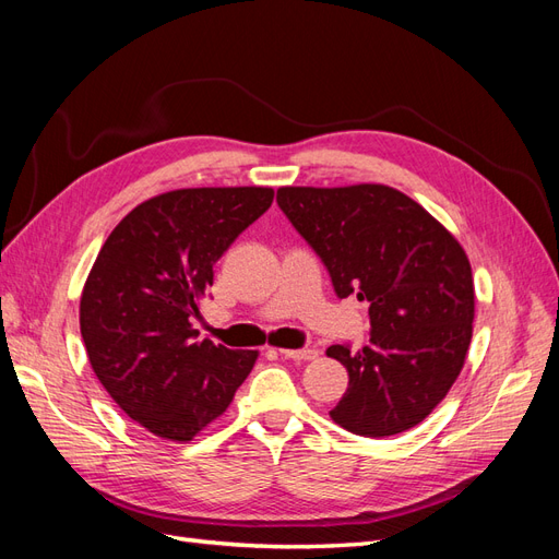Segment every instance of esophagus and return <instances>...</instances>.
Returning a JSON list of instances; mask_svg holds the SVG:
<instances>
[{"label":"esophagus","instance_id":"esophagus-1","mask_svg":"<svg viewBox=\"0 0 559 559\" xmlns=\"http://www.w3.org/2000/svg\"><path fill=\"white\" fill-rule=\"evenodd\" d=\"M280 354L284 359L292 361H312L319 357V349L314 347H300V349H280Z\"/></svg>","mask_w":559,"mask_h":559}]
</instances>
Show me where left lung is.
I'll return each instance as SVG.
<instances>
[{"mask_svg":"<svg viewBox=\"0 0 559 559\" xmlns=\"http://www.w3.org/2000/svg\"><path fill=\"white\" fill-rule=\"evenodd\" d=\"M277 205L329 270L335 296L370 302V345L326 349L349 373L331 417L368 438L419 425L468 352L473 277L464 249L425 207L380 183L286 186Z\"/></svg>","mask_w":559,"mask_h":559,"instance_id":"obj_1","label":"left lung"}]
</instances>
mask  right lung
Segmentation results:
<instances>
[{
	"mask_svg": "<svg viewBox=\"0 0 559 559\" xmlns=\"http://www.w3.org/2000/svg\"><path fill=\"white\" fill-rule=\"evenodd\" d=\"M273 198L261 186L163 193L99 249L81 296V337L97 380L146 431L191 441L251 373L257 352L195 341L191 317L214 263Z\"/></svg>",
	"mask_w": 559,
	"mask_h": 559,
	"instance_id": "obj_1",
	"label": "right lung"
}]
</instances>
